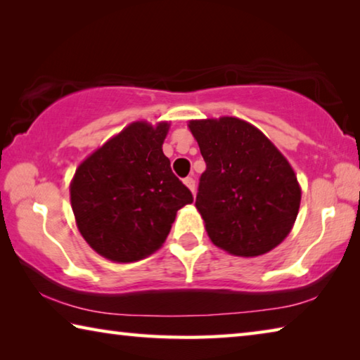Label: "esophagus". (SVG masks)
Segmentation results:
<instances>
[{"instance_id":"obj_1","label":"esophagus","mask_w":360,"mask_h":360,"mask_svg":"<svg viewBox=\"0 0 360 360\" xmlns=\"http://www.w3.org/2000/svg\"><path fill=\"white\" fill-rule=\"evenodd\" d=\"M184 184L191 188L192 193H195V179L192 178V176H187V178L184 179Z\"/></svg>"}]
</instances>
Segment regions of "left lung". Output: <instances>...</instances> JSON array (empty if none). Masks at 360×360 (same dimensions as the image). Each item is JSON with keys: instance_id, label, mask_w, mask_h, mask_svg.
<instances>
[{"instance_id": "left-lung-1", "label": "left lung", "mask_w": 360, "mask_h": 360, "mask_svg": "<svg viewBox=\"0 0 360 360\" xmlns=\"http://www.w3.org/2000/svg\"><path fill=\"white\" fill-rule=\"evenodd\" d=\"M205 158L195 206L217 248L255 257L294 225L302 191L294 169L264 133L236 117L188 122Z\"/></svg>"}]
</instances>
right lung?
I'll use <instances>...</instances> for the list:
<instances>
[{"label":"right lung","instance_id":"right-lung-1","mask_svg":"<svg viewBox=\"0 0 360 360\" xmlns=\"http://www.w3.org/2000/svg\"><path fill=\"white\" fill-rule=\"evenodd\" d=\"M168 129V122H133L76 169L71 208L84 240L103 257H148L165 243L178 210L193 202L162 150Z\"/></svg>","mask_w":360,"mask_h":360}]
</instances>
